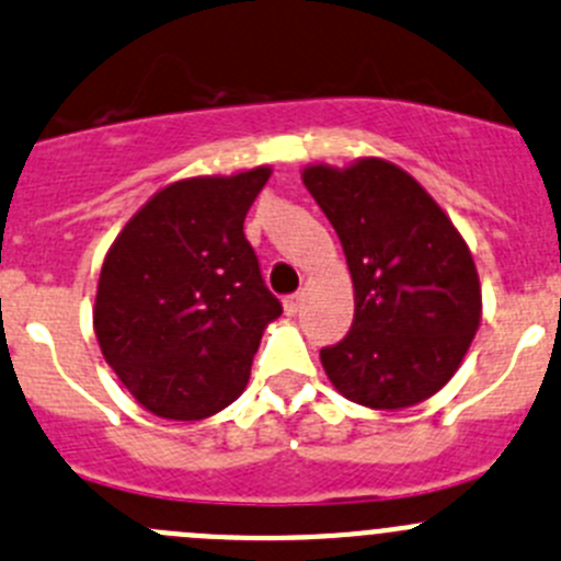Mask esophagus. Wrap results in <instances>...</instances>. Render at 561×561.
Instances as JSON below:
<instances>
[{
	"instance_id": "1",
	"label": "esophagus",
	"mask_w": 561,
	"mask_h": 561,
	"mask_svg": "<svg viewBox=\"0 0 561 561\" xmlns=\"http://www.w3.org/2000/svg\"><path fill=\"white\" fill-rule=\"evenodd\" d=\"M300 302H302V295H300V291H295V295L284 297V311L289 313V317H295V313L300 311Z\"/></svg>"
}]
</instances>
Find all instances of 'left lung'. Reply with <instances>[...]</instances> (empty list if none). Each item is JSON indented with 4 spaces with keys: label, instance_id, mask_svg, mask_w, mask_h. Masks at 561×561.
Instances as JSON below:
<instances>
[{
    "label": "left lung",
    "instance_id": "left-lung-1",
    "mask_svg": "<svg viewBox=\"0 0 561 561\" xmlns=\"http://www.w3.org/2000/svg\"><path fill=\"white\" fill-rule=\"evenodd\" d=\"M302 184L335 228L355 286V319L319 357L346 399L399 410L451 380L482 317L471 250L424 186L382 159Z\"/></svg>",
    "mask_w": 561,
    "mask_h": 561
}]
</instances>
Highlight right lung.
I'll use <instances>...</instances> for the list:
<instances>
[{"label":"right lung","instance_id":"right-lung-1","mask_svg":"<svg viewBox=\"0 0 561 561\" xmlns=\"http://www.w3.org/2000/svg\"><path fill=\"white\" fill-rule=\"evenodd\" d=\"M270 179L164 186L106 253L93 324L106 364L151 413L197 421L244 391L266 322L284 306L266 289L244 215Z\"/></svg>","mask_w":561,"mask_h":561}]
</instances>
